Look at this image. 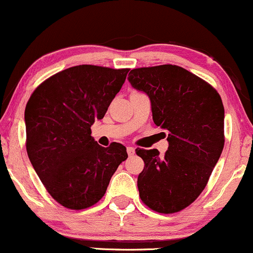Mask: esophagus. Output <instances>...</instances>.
<instances>
[{"label":"esophagus","mask_w":253,"mask_h":253,"mask_svg":"<svg viewBox=\"0 0 253 253\" xmlns=\"http://www.w3.org/2000/svg\"><path fill=\"white\" fill-rule=\"evenodd\" d=\"M127 153H128V156H133L135 153V149L132 146H127Z\"/></svg>","instance_id":"obj_1"}]
</instances>
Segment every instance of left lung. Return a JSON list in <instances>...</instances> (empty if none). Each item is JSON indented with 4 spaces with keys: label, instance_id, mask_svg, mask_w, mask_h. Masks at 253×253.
Segmentation results:
<instances>
[{
    "label": "left lung",
    "instance_id": "obj_1",
    "mask_svg": "<svg viewBox=\"0 0 253 253\" xmlns=\"http://www.w3.org/2000/svg\"><path fill=\"white\" fill-rule=\"evenodd\" d=\"M128 81L151 101L153 123L168 132L164 156L136 149L145 163L139 196L147 207L171 214L199 197L221 155L225 109L211 84L171 64L130 70Z\"/></svg>",
    "mask_w": 253,
    "mask_h": 253
}]
</instances>
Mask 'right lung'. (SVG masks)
Returning <instances> with one entry per match:
<instances>
[{"label": "right lung", "instance_id": "1", "mask_svg": "<svg viewBox=\"0 0 253 253\" xmlns=\"http://www.w3.org/2000/svg\"><path fill=\"white\" fill-rule=\"evenodd\" d=\"M129 69L77 65L47 78L25 109L26 149L37 175L58 203L84 210L102 199L126 147L98 145L91 125L101 120Z\"/></svg>", "mask_w": 253, "mask_h": 253}]
</instances>
